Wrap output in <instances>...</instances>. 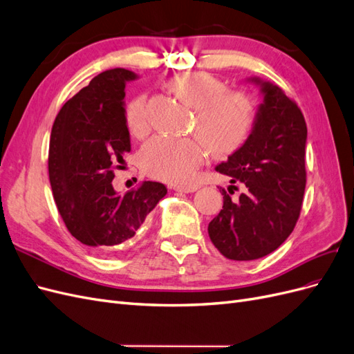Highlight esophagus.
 <instances>
[{
    "label": "esophagus",
    "mask_w": 354,
    "mask_h": 354,
    "mask_svg": "<svg viewBox=\"0 0 354 354\" xmlns=\"http://www.w3.org/2000/svg\"><path fill=\"white\" fill-rule=\"evenodd\" d=\"M176 192H181V194H194L198 190V186H174Z\"/></svg>",
    "instance_id": "34e87169"
}]
</instances>
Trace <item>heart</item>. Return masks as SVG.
Listing matches in <instances>:
<instances>
[{
    "label": "heart",
    "instance_id": "1",
    "mask_svg": "<svg viewBox=\"0 0 354 354\" xmlns=\"http://www.w3.org/2000/svg\"><path fill=\"white\" fill-rule=\"evenodd\" d=\"M167 88L195 111L194 131L199 138L155 137L142 147L138 162L149 177L186 185L205 160L208 149L217 158L241 151L254 130L257 108L248 94L229 91L226 84L208 72L176 75L168 80ZM125 124L134 137L147 134L145 95H137L128 103Z\"/></svg>",
    "mask_w": 354,
    "mask_h": 354
}]
</instances>
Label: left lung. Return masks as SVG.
<instances>
[{"label": "left lung", "instance_id": "obj_1", "mask_svg": "<svg viewBox=\"0 0 354 354\" xmlns=\"http://www.w3.org/2000/svg\"><path fill=\"white\" fill-rule=\"evenodd\" d=\"M248 81L263 94L254 130L241 151L216 167L246 190L232 202L221 189L223 209L208 224L214 246L236 261L279 248L295 227L306 189L307 127L301 111L277 85L257 77Z\"/></svg>", "mask_w": 354, "mask_h": 354}]
</instances>
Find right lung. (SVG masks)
<instances>
[{
  "mask_svg": "<svg viewBox=\"0 0 354 354\" xmlns=\"http://www.w3.org/2000/svg\"><path fill=\"white\" fill-rule=\"evenodd\" d=\"M127 69L94 77L68 100L53 124L48 176L57 209L73 238L99 254L130 241L147 214L167 195L158 181L116 194L113 167L131 151L125 124Z\"/></svg>",
  "mask_w": 354,
  "mask_h": 354,
  "instance_id": "add662e5",
  "label": "right lung"
}]
</instances>
